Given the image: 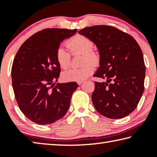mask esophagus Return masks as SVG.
<instances>
[{
    "label": "esophagus",
    "instance_id": "34e87169",
    "mask_svg": "<svg viewBox=\"0 0 157 157\" xmlns=\"http://www.w3.org/2000/svg\"><path fill=\"white\" fill-rule=\"evenodd\" d=\"M82 83H83V81H79V82H78V84L79 85L82 84Z\"/></svg>",
    "mask_w": 157,
    "mask_h": 157
}]
</instances>
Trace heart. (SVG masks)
<instances>
[{
  "label": "heart",
  "instance_id": "b5f03b06",
  "mask_svg": "<svg viewBox=\"0 0 157 157\" xmlns=\"http://www.w3.org/2000/svg\"><path fill=\"white\" fill-rule=\"evenodd\" d=\"M66 45L73 55H83L82 63H91L96 65L100 61V57L97 52L92 50L94 47L93 41L83 35H76L69 39ZM56 59L58 64L63 69L67 68L71 64V54L63 47H59L56 50ZM87 64L79 68H70L62 74L63 80L66 82L84 81L94 72V66Z\"/></svg>",
  "mask_w": 157,
  "mask_h": 157
}]
</instances>
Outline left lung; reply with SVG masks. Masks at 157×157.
<instances>
[{"label":"left lung","mask_w":157,"mask_h":157,"mask_svg":"<svg viewBox=\"0 0 157 157\" xmlns=\"http://www.w3.org/2000/svg\"><path fill=\"white\" fill-rule=\"evenodd\" d=\"M78 33L96 45L100 67L95 77L91 99L101 115L111 119L124 118L136 108L144 91L145 66L143 52L133 37L116 28L94 25Z\"/></svg>","instance_id":"left-lung-1"}]
</instances>
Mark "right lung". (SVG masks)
Instances as JSON below:
<instances>
[{"instance_id": "right-lung-1", "label": "right lung", "mask_w": 157, "mask_h": 157, "mask_svg": "<svg viewBox=\"0 0 157 157\" xmlns=\"http://www.w3.org/2000/svg\"><path fill=\"white\" fill-rule=\"evenodd\" d=\"M76 32L44 29L28 38L16 55L11 71L15 98L22 113L34 123L52 124L67 113L78 84L55 85L61 71L55 54L61 42Z\"/></svg>"}]
</instances>
